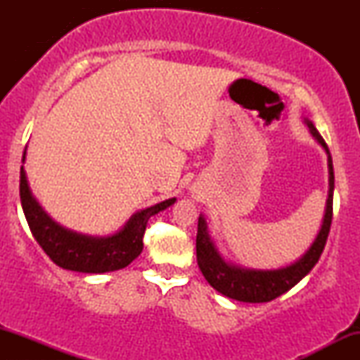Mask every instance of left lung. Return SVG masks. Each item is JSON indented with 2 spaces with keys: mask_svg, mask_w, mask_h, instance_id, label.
<instances>
[{
  "mask_svg": "<svg viewBox=\"0 0 360 360\" xmlns=\"http://www.w3.org/2000/svg\"><path fill=\"white\" fill-rule=\"evenodd\" d=\"M307 123L313 137L321 143V147H323L326 154H328L330 191L328 200H326L323 225H321L320 233L316 235L313 245L309 247L303 257L296 260L291 266L276 271H252L230 266L229 262H225V260L220 257V254L214 249V243L212 238H210L208 230H206L205 218H198V266H200V269L203 272L205 279L210 283V286H213L218 292L229 296V298L243 301V303H267V301L278 298V296L284 295V292L289 291L292 286H296V284L315 267L321 252L325 249V243L326 238H328L330 225H332L333 217V183H335V176H333V164L328 146H326L323 137L318 134L316 128L313 127V123L308 122V120Z\"/></svg>",
  "mask_w": 360,
  "mask_h": 360,
  "instance_id": "1",
  "label": "left lung"
}]
</instances>
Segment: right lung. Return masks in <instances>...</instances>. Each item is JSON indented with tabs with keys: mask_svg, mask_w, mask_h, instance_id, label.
I'll return each instance as SVG.
<instances>
[{
	"mask_svg": "<svg viewBox=\"0 0 360 360\" xmlns=\"http://www.w3.org/2000/svg\"><path fill=\"white\" fill-rule=\"evenodd\" d=\"M20 200L32 235L57 266L69 271L101 274L123 269L139 257L143 249L142 238L148 218L171 206L176 198L135 213L118 233L101 238L71 232L47 217L32 196L23 167L20 169Z\"/></svg>",
	"mask_w": 360,
	"mask_h": 360,
	"instance_id": "obj_1",
	"label": "right lung"
}]
</instances>
